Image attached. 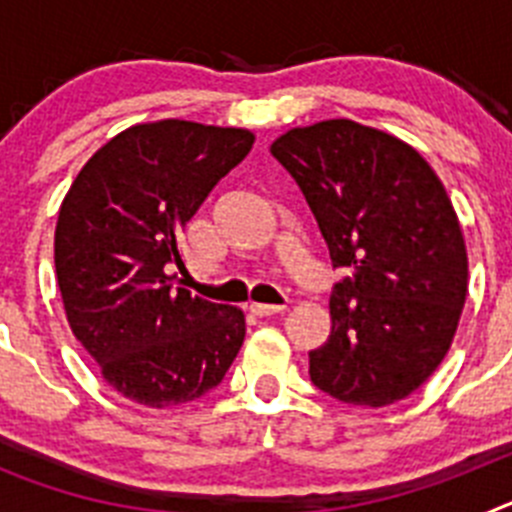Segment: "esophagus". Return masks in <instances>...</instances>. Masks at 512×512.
I'll return each mask as SVG.
<instances>
[{
	"label": "esophagus",
	"instance_id": "1",
	"mask_svg": "<svg viewBox=\"0 0 512 512\" xmlns=\"http://www.w3.org/2000/svg\"><path fill=\"white\" fill-rule=\"evenodd\" d=\"M248 312L256 315V318H269V315L284 312V305H261V302H251V305H248Z\"/></svg>",
	"mask_w": 512,
	"mask_h": 512
}]
</instances>
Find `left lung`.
<instances>
[{
  "mask_svg": "<svg viewBox=\"0 0 512 512\" xmlns=\"http://www.w3.org/2000/svg\"><path fill=\"white\" fill-rule=\"evenodd\" d=\"M271 156L343 271L312 384L364 408L405 400L443 361L467 300V246L441 179L408 143L354 120L289 130Z\"/></svg>",
  "mask_w": 512,
  "mask_h": 512,
  "instance_id": "8db88e82",
  "label": "left lung"
}]
</instances>
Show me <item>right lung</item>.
<instances>
[{
    "label": "right lung",
    "instance_id": "obj_1",
    "mask_svg": "<svg viewBox=\"0 0 512 512\" xmlns=\"http://www.w3.org/2000/svg\"><path fill=\"white\" fill-rule=\"evenodd\" d=\"M241 128L161 120L99 148L56 225V277L74 336L104 382L146 408H171L223 382L246 338L238 307L179 287V233L241 164Z\"/></svg>",
    "mask_w": 512,
    "mask_h": 512
}]
</instances>
